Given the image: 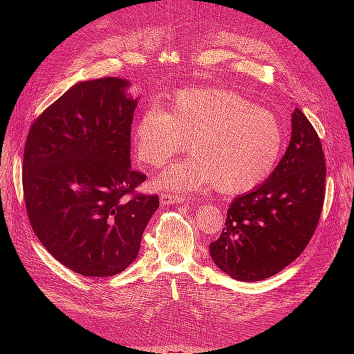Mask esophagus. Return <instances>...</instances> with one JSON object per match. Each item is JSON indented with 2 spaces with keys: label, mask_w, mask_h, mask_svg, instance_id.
<instances>
[{
  "label": "esophagus",
  "mask_w": 354,
  "mask_h": 354,
  "mask_svg": "<svg viewBox=\"0 0 354 354\" xmlns=\"http://www.w3.org/2000/svg\"><path fill=\"white\" fill-rule=\"evenodd\" d=\"M189 199L186 196H174V195H162L160 196V202L164 205H174V203H185Z\"/></svg>",
  "instance_id": "esophagus-1"
}]
</instances>
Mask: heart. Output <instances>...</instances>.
Returning <instances> with one entry per match:
<instances>
[{
    "mask_svg": "<svg viewBox=\"0 0 354 354\" xmlns=\"http://www.w3.org/2000/svg\"><path fill=\"white\" fill-rule=\"evenodd\" d=\"M194 159L169 167L160 185L177 194L214 185L223 195L260 186L272 174L283 146L277 118L226 88H186L168 102V111L149 106L134 127L138 159L162 167L185 152Z\"/></svg>",
    "mask_w": 354,
    "mask_h": 354,
    "instance_id": "heart-1",
    "label": "heart"
}]
</instances>
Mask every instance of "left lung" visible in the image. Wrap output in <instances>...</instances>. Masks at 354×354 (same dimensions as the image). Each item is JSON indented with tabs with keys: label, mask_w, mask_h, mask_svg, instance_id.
<instances>
[{
	"label": "left lung",
	"mask_w": 354,
	"mask_h": 354,
	"mask_svg": "<svg viewBox=\"0 0 354 354\" xmlns=\"http://www.w3.org/2000/svg\"><path fill=\"white\" fill-rule=\"evenodd\" d=\"M291 142L263 185L234 198L209 254L218 269L242 282H259L283 270L312 239L325 199L322 143L298 108Z\"/></svg>",
	"instance_id": "left-lung-1"
}]
</instances>
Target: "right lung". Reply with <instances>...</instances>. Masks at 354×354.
<instances>
[{"label":"right lung","mask_w":354,"mask_h":354,"mask_svg":"<svg viewBox=\"0 0 354 354\" xmlns=\"http://www.w3.org/2000/svg\"><path fill=\"white\" fill-rule=\"evenodd\" d=\"M130 81L75 84L32 124L24 153V195L44 248L88 277L125 270L159 208L136 194L146 176L131 168V122L138 99Z\"/></svg>","instance_id":"add662e5"}]
</instances>
